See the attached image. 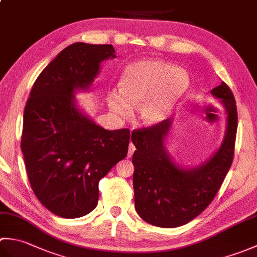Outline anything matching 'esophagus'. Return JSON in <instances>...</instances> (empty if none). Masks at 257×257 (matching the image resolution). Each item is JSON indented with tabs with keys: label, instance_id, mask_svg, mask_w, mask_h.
Listing matches in <instances>:
<instances>
[{
	"label": "esophagus",
	"instance_id": "obj_1",
	"mask_svg": "<svg viewBox=\"0 0 257 257\" xmlns=\"http://www.w3.org/2000/svg\"><path fill=\"white\" fill-rule=\"evenodd\" d=\"M135 150H136V147L132 143H130L129 144V148H128V157H132L134 155Z\"/></svg>",
	"mask_w": 257,
	"mask_h": 257
}]
</instances>
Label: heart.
Wrapping results in <instances>:
<instances>
[{"label":"heart","mask_w":257,"mask_h":257,"mask_svg":"<svg viewBox=\"0 0 257 257\" xmlns=\"http://www.w3.org/2000/svg\"><path fill=\"white\" fill-rule=\"evenodd\" d=\"M190 86L185 70L161 59H143L123 69L119 88L111 89L107 102L111 110L125 117L139 106V118L145 124H156L167 117L172 106Z\"/></svg>","instance_id":"b5f03b06"}]
</instances>
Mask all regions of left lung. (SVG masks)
Instances as JSON below:
<instances>
[{"mask_svg": "<svg viewBox=\"0 0 257 257\" xmlns=\"http://www.w3.org/2000/svg\"><path fill=\"white\" fill-rule=\"evenodd\" d=\"M210 94L224 106L227 123L219 150L202 165L187 169L172 161L165 145L172 124L170 118L132 135L137 148L133 156L135 207L149 224H187L211 203L230 170L237 130L236 102L224 81Z\"/></svg>", "mask_w": 257, "mask_h": 257, "instance_id": "1", "label": "left lung"}]
</instances>
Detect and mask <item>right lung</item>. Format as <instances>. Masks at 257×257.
I'll return each mask as SVG.
<instances>
[{"mask_svg": "<svg viewBox=\"0 0 257 257\" xmlns=\"http://www.w3.org/2000/svg\"><path fill=\"white\" fill-rule=\"evenodd\" d=\"M112 45L74 43L35 80L24 109L21 148L33 192L48 211L66 219L95 209L98 183L128 152V129L107 130L76 106Z\"/></svg>", "mask_w": 257, "mask_h": 257, "instance_id": "1", "label": "right lung"}]
</instances>
